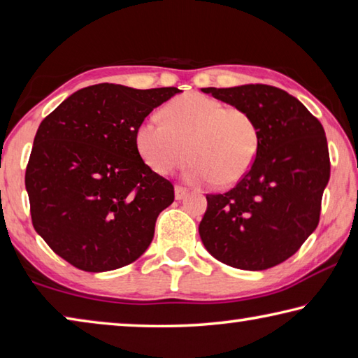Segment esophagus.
<instances>
[{
    "label": "esophagus",
    "instance_id": "34e87169",
    "mask_svg": "<svg viewBox=\"0 0 358 358\" xmlns=\"http://www.w3.org/2000/svg\"><path fill=\"white\" fill-rule=\"evenodd\" d=\"M187 195H189V190H187L185 187H182V185H176L174 187L176 199H184Z\"/></svg>",
    "mask_w": 358,
    "mask_h": 358
}]
</instances>
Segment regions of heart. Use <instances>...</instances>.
<instances>
[{"instance_id": "obj_1", "label": "heart", "mask_w": 358, "mask_h": 358, "mask_svg": "<svg viewBox=\"0 0 358 358\" xmlns=\"http://www.w3.org/2000/svg\"><path fill=\"white\" fill-rule=\"evenodd\" d=\"M162 115L163 119H143L135 130L138 154L154 173L166 176L190 159L192 180L227 189L253 166L261 131L245 108L224 106L201 92H187L168 102Z\"/></svg>"}]
</instances>
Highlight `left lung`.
Instances as JSON below:
<instances>
[{
	"label": "left lung",
	"instance_id": "obj_1",
	"mask_svg": "<svg viewBox=\"0 0 358 358\" xmlns=\"http://www.w3.org/2000/svg\"><path fill=\"white\" fill-rule=\"evenodd\" d=\"M245 108L261 146L245 178L227 193L206 195L199 236L208 252L242 271H266L297 252L316 229L330 179L322 124L291 94L268 85L203 87Z\"/></svg>",
	"mask_w": 358,
	"mask_h": 358
}]
</instances>
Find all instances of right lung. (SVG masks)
Segmentation results:
<instances>
[{
    "label": "right lung",
    "instance_id": "add662e5",
    "mask_svg": "<svg viewBox=\"0 0 358 358\" xmlns=\"http://www.w3.org/2000/svg\"><path fill=\"white\" fill-rule=\"evenodd\" d=\"M178 87L100 83L73 92L41 122L24 174L33 227L85 272L136 261L174 187L138 154L135 130Z\"/></svg>",
    "mask_w": 358,
    "mask_h": 358
}]
</instances>
